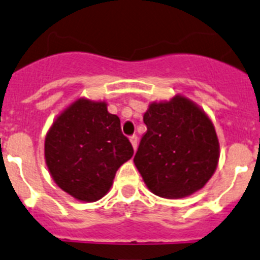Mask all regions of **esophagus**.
Instances as JSON below:
<instances>
[{"instance_id":"34e87169","label":"esophagus","mask_w":260,"mask_h":260,"mask_svg":"<svg viewBox=\"0 0 260 260\" xmlns=\"http://www.w3.org/2000/svg\"><path fill=\"white\" fill-rule=\"evenodd\" d=\"M130 142H132L133 148L137 150V148H138V137H137V135H135V134L132 135V137H130Z\"/></svg>"}]
</instances>
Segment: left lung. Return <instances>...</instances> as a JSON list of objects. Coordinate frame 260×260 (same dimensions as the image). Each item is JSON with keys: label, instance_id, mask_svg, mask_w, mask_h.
I'll return each mask as SVG.
<instances>
[{"label": "left lung", "instance_id": "8db88e82", "mask_svg": "<svg viewBox=\"0 0 260 260\" xmlns=\"http://www.w3.org/2000/svg\"><path fill=\"white\" fill-rule=\"evenodd\" d=\"M143 121L134 163L148 189L158 197L179 199L202 189L219 158L216 130L208 116L184 97L152 103Z\"/></svg>", "mask_w": 260, "mask_h": 260}]
</instances>
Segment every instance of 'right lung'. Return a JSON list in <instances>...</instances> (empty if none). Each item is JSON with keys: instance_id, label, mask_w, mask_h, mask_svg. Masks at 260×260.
Returning a JSON list of instances; mask_svg holds the SVG:
<instances>
[{"instance_id": "1", "label": "right lung", "mask_w": 260, "mask_h": 260, "mask_svg": "<svg viewBox=\"0 0 260 260\" xmlns=\"http://www.w3.org/2000/svg\"><path fill=\"white\" fill-rule=\"evenodd\" d=\"M120 118L105 102L79 100L49 128L44 143L46 163L54 182L83 202L107 194L116 171L133 157Z\"/></svg>"}]
</instances>
